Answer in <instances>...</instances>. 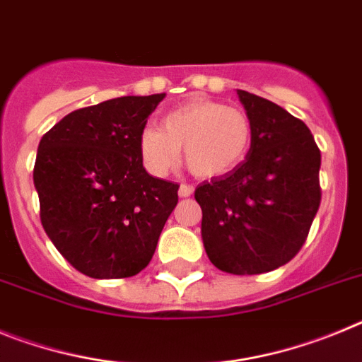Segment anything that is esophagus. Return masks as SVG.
<instances>
[{
	"mask_svg": "<svg viewBox=\"0 0 362 362\" xmlns=\"http://www.w3.org/2000/svg\"><path fill=\"white\" fill-rule=\"evenodd\" d=\"M192 192H194V187H190V185H181L179 187V197H190Z\"/></svg>",
	"mask_w": 362,
	"mask_h": 362,
	"instance_id": "34e87169",
	"label": "esophagus"
}]
</instances>
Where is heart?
I'll return each instance as SVG.
<instances>
[{
  "instance_id": "1",
  "label": "heart",
  "mask_w": 362,
  "mask_h": 362,
  "mask_svg": "<svg viewBox=\"0 0 362 362\" xmlns=\"http://www.w3.org/2000/svg\"><path fill=\"white\" fill-rule=\"evenodd\" d=\"M254 127L245 110L214 99H192L166 112L161 129L139 134V153L150 174L165 177L175 170L181 148L185 163L201 179L235 170L250 152Z\"/></svg>"
}]
</instances>
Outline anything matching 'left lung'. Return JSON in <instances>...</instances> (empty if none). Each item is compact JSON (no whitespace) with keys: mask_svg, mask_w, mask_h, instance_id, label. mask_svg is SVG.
<instances>
[{"mask_svg":"<svg viewBox=\"0 0 362 362\" xmlns=\"http://www.w3.org/2000/svg\"><path fill=\"white\" fill-rule=\"evenodd\" d=\"M238 95L254 127L250 152L230 174L203 181L194 196L214 267L254 276L286 264L305 245L321 203V152L290 112L246 90Z\"/></svg>","mask_w":362,"mask_h":362,"instance_id":"left-lung-1","label":"left lung"}]
</instances>
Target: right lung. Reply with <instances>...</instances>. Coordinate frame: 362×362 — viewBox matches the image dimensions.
I'll list each match as a JSON object with an SVG mask.
<instances>
[{"mask_svg":"<svg viewBox=\"0 0 362 362\" xmlns=\"http://www.w3.org/2000/svg\"><path fill=\"white\" fill-rule=\"evenodd\" d=\"M165 94L124 95L70 112L41 137L34 165L41 225L59 254L94 279L150 263L179 185L143 166L139 134Z\"/></svg>","mask_w":362,"mask_h":362,"instance_id":"1","label":"right lung"}]
</instances>
